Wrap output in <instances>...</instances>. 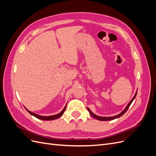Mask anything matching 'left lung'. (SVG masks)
Masks as SVG:
<instances>
[{
	"mask_svg": "<svg viewBox=\"0 0 156 156\" xmlns=\"http://www.w3.org/2000/svg\"><path fill=\"white\" fill-rule=\"evenodd\" d=\"M136 93H137V91L136 92V93H135V94L134 97H133V99H132V100L129 101V103H128V105H127L126 106V107L125 108V109H124L123 111H122V112L120 113V114L118 115H116V116H111V117H102V116H97V115H94V113H92V112H91V111L90 110L88 107H87V109H88V112H89L90 114V115H91L92 117H94V119H97V120H100V121H107V120H114V119H118V118H119V117L122 116L124 114V113L127 111V110L128 109V108L129 107L130 105L131 104V103L133 102V101L134 100V99L135 98L136 95Z\"/></svg>",
	"mask_w": 156,
	"mask_h": 156,
	"instance_id": "1",
	"label": "left lung"
}]
</instances>
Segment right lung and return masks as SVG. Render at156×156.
<instances>
[{
    "instance_id": "add662e5",
    "label": "right lung",
    "mask_w": 156,
    "mask_h": 156,
    "mask_svg": "<svg viewBox=\"0 0 156 156\" xmlns=\"http://www.w3.org/2000/svg\"><path fill=\"white\" fill-rule=\"evenodd\" d=\"M66 106L64 107V109L62 111V112H60V113H58V114L55 115H53V116H40V115H38L35 114V113H34V112H32L29 111V110H27V108H26V110H27L28 112H29L31 115L35 116L36 118H37V119H40V120H52L57 119H58V118H60L61 116H62V115L64 114V111H65V110H66Z\"/></svg>"
}]
</instances>
